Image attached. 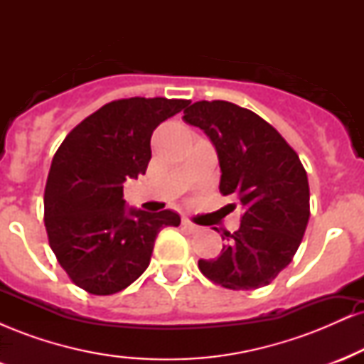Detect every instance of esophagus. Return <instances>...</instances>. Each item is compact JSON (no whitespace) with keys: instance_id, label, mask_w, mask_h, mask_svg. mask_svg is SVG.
<instances>
[{"instance_id":"1","label":"esophagus","mask_w":364,"mask_h":364,"mask_svg":"<svg viewBox=\"0 0 364 364\" xmlns=\"http://www.w3.org/2000/svg\"><path fill=\"white\" fill-rule=\"evenodd\" d=\"M181 224H183V228H185L186 231H190V232H198V231H200L198 225L191 223L190 219H183V223H181Z\"/></svg>"}]
</instances>
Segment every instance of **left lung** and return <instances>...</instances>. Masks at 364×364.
Wrapping results in <instances>:
<instances>
[{
	"mask_svg": "<svg viewBox=\"0 0 364 364\" xmlns=\"http://www.w3.org/2000/svg\"><path fill=\"white\" fill-rule=\"evenodd\" d=\"M183 119L214 144L220 193L243 208L240 229L224 232L228 245L219 257L198 260L200 272L232 291L269 286L298 252L310 219V186L298 154L272 124L232 102L198 101Z\"/></svg>",
	"mask_w": 364,
	"mask_h": 364,
	"instance_id": "1",
	"label": "left lung"
}]
</instances>
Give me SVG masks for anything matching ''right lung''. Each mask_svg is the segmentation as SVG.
Returning <instances> with one entry per match:
<instances>
[{"label":"right lung","mask_w":364,"mask_h":364,"mask_svg":"<svg viewBox=\"0 0 364 364\" xmlns=\"http://www.w3.org/2000/svg\"><path fill=\"white\" fill-rule=\"evenodd\" d=\"M188 104L112 101L77 124L54 154L44 191L46 231L63 270L83 291H123L149 267L159 231L181 223L173 210L128 208L123 183L145 174L154 129Z\"/></svg>","instance_id":"obj_1"}]
</instances>
